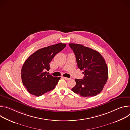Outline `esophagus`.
I'll return each instance as SVG.
<instances>
[{"label":"esophagus","instance_id":"34e87169","mask_svg":"<svg viewBox=\"0 0 130 130\" xmlns=\"http://www.w3.org/2000/svg\"><path fill=\"white\" fill-rule=\"evenodd\" d=\"M63 79H64L65 80H69L70 79V78H68L67 77H63Z\"/></svg>","mask_w":130,"mask_h":130}]
</instances>
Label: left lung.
<instances>
[{
  "mask_svg": "<svg viewBox=\"0 0 130 130\" xmlns=\"http://www.w3.org/2000/svg\"><path fill=\"white\" fill-rule=\"evenodd\" d=\"M75 54L78 67L84 70L83 79H76L71 90L82 97H93L100 93L108 78L105 60L98 51L83 45L69 44Z\"/></svg>",
  "mask_w": 130,
  "mask_h": 130,
  "instance_id": "8db88e82",
  "label": "left lung"
}]
</instances>
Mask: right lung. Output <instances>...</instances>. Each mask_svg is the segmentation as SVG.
Here are the masks:
<instances>
[{
  "label": "right lung",
  "instance_id": "add662e5",
  "mask_svg": "<svg viewBox=\"0 0 130 130\" xmlns=\"http://www.w3.org/2000/svg\"><path fill=\"white\" fill-rule=\"evenodd\" d=\"M59 43L39 49L26 60L21 70L23 83L28 91L35 96H41L53 90L61 77L48 75L50 63L54 56L65 47Z\"/></svg>",
  "mask_w": 130,
  "mask_h": 130
}]
</instances>
